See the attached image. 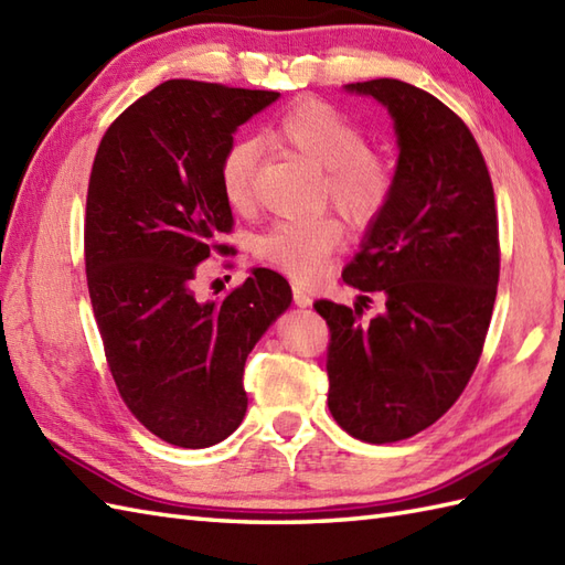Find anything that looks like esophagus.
I'll use <instances>...</instances> for the list:
<instances>
[{
    "mask_svg": "<svg viewBox=\"0 0 565 565\" xmlns=\"http://www.w3.org/2000/svg\"><path fill=\"white\" fill-rule=\"evenodd\" d=\"M294 303H296L298 308H308L310 303H313V298H310V294L303 289V286L294 284Z\"/></svg>",
    "mask_w": 565,
    "mask_h": 565,
    "instance_id": "obj_1",
    "label": "esophagus"
}]
</instances>
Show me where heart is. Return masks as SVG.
I'll return each instance as SVG.
<instances>
[{
  "instance_id": "obj_1",
  "label": "heart",
  "mask_w": 565,
  "mask_h": 565,
  "mask_svg": "<svg viewBox=\"0 0 565 565\" xmlns=\"http://www.w3.org/2000/svg\"><path fill=\"white\" fill-rule=\"evenodd\" d=\"M274 136L326 170V196L347 218L366 223L386 209L393 196L395 170L383 152L369 148L364 130L332 104L301 99L291 104L274 124ZM259 142L237 138L218 164L221 194L233 211H247L255 199ZM344 225L334 215L310 221H279L257 237L262 262L294 276L316 279L328 267L332 252L342 245Z\"/></svg>"
}]
</instances>
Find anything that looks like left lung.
Masks as SVG:
<instances>
[{
  "instance_id": "1",
  "label": "left lung",
  "mask_w": 565,
  "mask_h": 565,
  "mask_svg": "<svg viewBox=\"0 0 565 565\" xmlns=\"http://www.w3.org/2000/svg\"><path fill=\"white\" fill-rule=\"evenodd\" d=\"M347 92L386 106L401 154L393 196L342 271L359 303L313 308L330 328L332 417L388 444L435 425L473 376L498 294V211L481 148L449 106L388 77ZM371 292L384 308L366 319Z\"/></svg>"
}]
</instances>
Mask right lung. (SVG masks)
Masks as SVG:
<instances>
[{"instance_id":"obj_1","label":"right lung","mask_w":565,"mask_h":565,"mask_svg":"<svg viewBox=\"0 0 565 565\" xmlns=\"http://www.w3.org/2000/svg\"><path fill=\"white\" fill-rule=\"evenodd\" d=\"M279 92L170 79L106 130L92 164L84 267L116 388L154 437L203 449L243 423L245 362L291 306V286L252 269L221 301L194 281L233 231L218 164L237 126ZM233 249V247H231Z\"/></svg>"}]
</instances>
